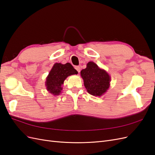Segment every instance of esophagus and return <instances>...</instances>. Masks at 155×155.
Wrapping results in <instances>:
<instances>
[{"label": "esophagus", "mask_w": 155, "mask_h": 155, "mask_svg": "<svg viewBox=\"0 0 155 155\" xmlns=\"http://www.w3.org/2000/svg\"><path fill=\"white\" fill-rule=\"evenodd\" d=\"M75 68H76V70H77L78 72V73L80 72V70H81V68H80V67H79V66H76V67H75Z\"/></svg>", "instance_id": "34e87169"}]
</instances>
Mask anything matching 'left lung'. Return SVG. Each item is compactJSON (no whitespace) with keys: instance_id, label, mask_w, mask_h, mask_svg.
<instances>
[{"instance_id":"obj_1","label":"left lung","mask_w":155,"mask_h":155,"mask_svg":"<svg viewBox=\"0 0 155 155\" xmlns=\"http://www.w3.org/2000/svg\"><path fill=\"white\" fill-rule=\"evenodd\" d=\"M81 75L84 80V85L90 94L100 96L109 87V75L94 62L88 63L87 68L81 71Z\"/></svg>"}]
</instances>
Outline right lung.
<instances>
[{"label":"right lung","instance_id":"1","mask_svg":"<svg viewBox=\"0 0 155 155\" xmlns=\"http://www.w3.org/2000/svg\"><path fill=\"white\" fill-rule=\"evenodd\" d=\"M77 74V70L69 63L65 64L55 63L46 78V88L52 94L59 95L62 91L61 86L64 79L70 75Z\"/></svg>","mask_w":155,"mask_h":155}]
</instances>
